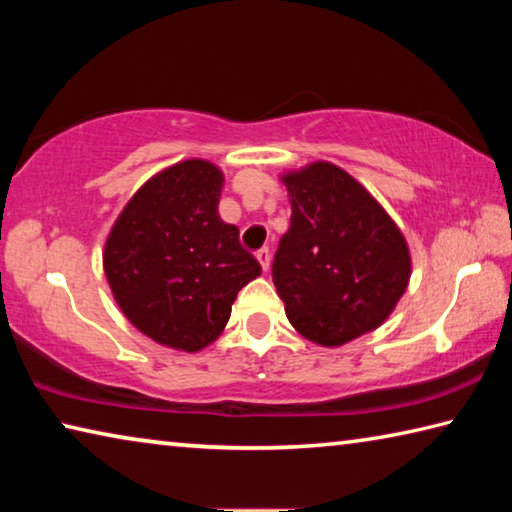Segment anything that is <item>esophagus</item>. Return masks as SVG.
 Segmentation results:
<instances>
[{
  "label": "esophagus",
  "instance_id": "1",
  "mask_svg": "<svg viewBox=\"0 0 512 512\" xmlns=\"http://www.w3.org/2000/svg\"><path fill=\"white\" fill-rule=\"evenodd\" d=\"M255 257H257L259 266H262L264 271H268V264H271V250H268V248H259L257 253H255Z\"/></svg>",
  "mask_w": 512,
  "mask_h": 512
}]
</instances>
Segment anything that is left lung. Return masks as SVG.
I'll return each instance as SVG.
<instances>
[{
	"label": "left lung",
	"mask_w": 512,
	"mask_h": 512,
	"mask_svg": "<svg viewBox=\"0 0 512 512\" xmlns=\"http://www.w3.org/2000/svg\"><path fill=\"white\" fill-rule=\"evenodd\" d=\"M291 228L273 259L289 323L323 348L377 329L409 287V244L359 180L318 160L282 173Z\"/></svg>",
	"instance_id": "obj_1"
}]
</instances>
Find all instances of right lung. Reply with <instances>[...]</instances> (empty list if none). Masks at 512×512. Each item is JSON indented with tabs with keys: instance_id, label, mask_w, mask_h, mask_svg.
Instances as JSON below:
<instances>
[{
	"instance_id": "obj_1",
	"label": "right lung",
	"mask_w": 512,
	"mask_h": 512,
	"mask_svg": "<svg viewBox=\"0 0 512 512\" xmlns=\"http://www.w3.org/2000/svg\"><path fill=\"white\" fill-rule=\"evenodd\" d=\"M223 171L192 158L155 173L117 216L103 273L124 316L155 343L201 352L228 325L232 302L262 275L239 228L219 216Z\"/></svg>"
}]
</instances>
